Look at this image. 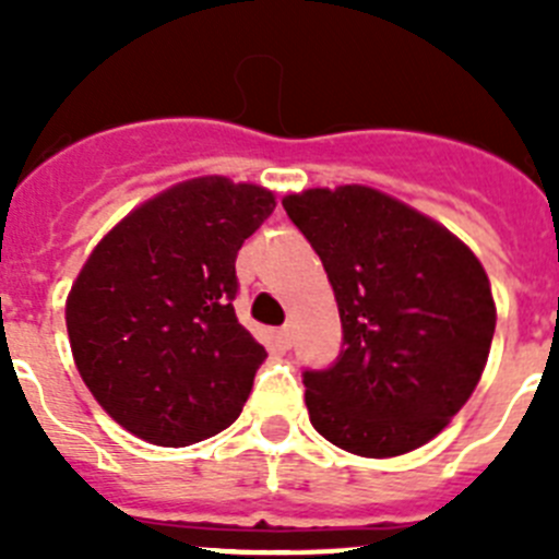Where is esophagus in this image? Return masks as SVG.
Returning a JSON list of instances; mask_svg holds the SVG:
<instances>
[{
	"instance_id": "1",
	"label": "esophagus",
	"mask_w": 559,
	"mask_h": 559,
	"mask_svg": "<svg viewBox=\"0 0 559 559\" xmlns=\"http://www.w3.org/2000/svg\"><path fill=\"white\" fill-rule=\"evenodd\" d=\"M276 344H280V349H290V344H294V330L288 324L276 330Z\"/></svg>"
}]
</instances>
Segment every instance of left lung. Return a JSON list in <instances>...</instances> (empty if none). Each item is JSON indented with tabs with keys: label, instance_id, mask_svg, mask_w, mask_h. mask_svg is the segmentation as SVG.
<instances>
[{
	"label": "left lung",
	"instance_id": "obj_1",
	"mask_svg": "<svg viewBox=\"0 0 559 559\" xmlns=\"http://www.w3.org/2000/svg\"><path fill=\"white\" fill-rule=\"evenodd\" d=\"M333 285L341 349L305 369L310 423L358 456L426 445L467 403L496 333L490 280L445 226L369 187L285 195Z\"/></svg>",
	"mask_w": 559,
	"mask_h": 559
}]
</instances>
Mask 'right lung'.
I'll use <instances>...</instances> for the list:
<instances>
[{
  "instance_id": "obj_1",
  "label": "right lung",
  "mask_w": 559,
  "mask_h": 559,
  "mask_svg": "<svg viewBox=\"0 0 559 559\" xmlns=\"http://www.w3.org/2000/svg\"><path fill=\"white\" fill-rule=\"evenodd\" d=\"M274 206L263 187L185 181L122 218L78 274V372L133 437L185 448L243 412L265 349L237 322L235 260Z\"/></svg>"
}]
</instances>
